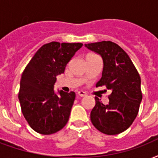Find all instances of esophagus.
Wrapping results in <instances>:
<instances>
[{
	"mask_svg": "<svg viewBox=\"0 0 158 158\" xmlns=\"http://www.w3.org/2000/svg\"><path fill=\"white\" fill-rule=\"evenodd\" d=\"M78 95H79V97H85L86 96V93L84 92V91H79L78 92Z\"/></svg>",
	"mask_w": 158,
	"mask_h": 158,
	"instance_id": "34e87169",
	"label": "esophagus"
}]
</instances>
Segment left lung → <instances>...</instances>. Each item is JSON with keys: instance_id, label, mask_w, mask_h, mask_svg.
<instances>
[{"instance_id": "8db88e82", "label": "left lung", "mask_w": 158, "mask_h": 158, "mask_svg": "<svg viewBox=\"0 0 158 158\" xmlns=\"http://www.w3.org/2000/svg\"><path fill=\"white\" fill-rule=\"evenodd\" d=\"M85 47L103 59L102 77L96 87L105 85L112 91L106 105L95 97L91 122L104 134H119L132 125L138 114L143 98L140 75L127 53L114 42L85 44Z\"/></svg>"}]
</instances>
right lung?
Here are the masks:
<instances>
[{
	"mask_svg": "<svg viewBox=\"0 0 158 158\" xmlns=\"http://www.w3.org/2000/svg\"><path fill=\"white\" fill-rule=\"evenodd\" d=\"M81 43L50 42L35 54L23 71L18 98L25 118L35 132L50 135L68 123L75 93L54 90L56 76L63 74L66 64Z\"/></svg>",
	"mask_w": 158,
	"mask_h": 158,
	"instance_id": "obj_1",
	"label": "right lung"
}]
</instances>
